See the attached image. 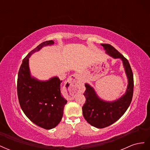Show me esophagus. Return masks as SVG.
<instances>
[{
  "mask_svg": "<svg viewBox=\"0 0 150 150\" xmlns=\"http://www.w3.org/2000/svg\"><path fill=\"white\" fill-rule=\"evenodd\" d=\"M79 76L78 74H72L69 76L66 84V89L68 91V95L66 96L67 100H73L75 94L78 91L79 85Z\"/></svg>",
  "mask_w": 150,
  "mask_h": 150,
  "instance_id": "esophagus-1",
  "label": "esophagus"
}]
</instances>
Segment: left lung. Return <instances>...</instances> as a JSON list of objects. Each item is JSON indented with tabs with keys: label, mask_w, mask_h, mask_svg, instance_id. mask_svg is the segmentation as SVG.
I'll use <instances>...</instances> for the list:
<instances>
[{
	"label": "left lung",
	"mask_w": 150,
	"mask_h": 150,
	"mask_svg": "<svg viewBox=\"0 0 150 150\" xmlns=\"http://www.w3.org/2000/svg\"><path fill=\"white\" fill-rule=\"evenodd\" d=\"M105 53L114 59H120L122 62L128 79L126 92L114 101H106L99 98L93 86L85 83L84 93L86 99L83 106V115L88 123L97 128L110 126L124 115L132 100L133 94V75L128 61L110 44H101Z\"/></svg>",
	"instance_id": "8db88e82"
}]
</instances>
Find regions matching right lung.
Segmentation results:
<instances>
[{"label":"right lung","instance_id":"obj_1","mask_svg":"<svg viewBox=\"0 0 150 150\" xmlns=\"http://www.w3.org/2000/svg\"><path fill=\"white\" fill-rule=\"evenodd\" d=\"M54 44L53 40H48L30 51L22 61L17 79V95L22 110L35 125L46 129L59 123L67 101L61 95L62 81L57 76L42 81L31 75L29 58L42 47Z\"/></svg>","mask_w":150,"mask_h":150}]
</instances>
